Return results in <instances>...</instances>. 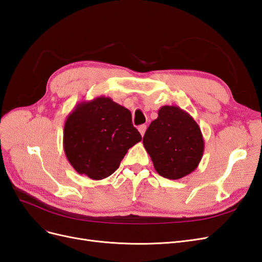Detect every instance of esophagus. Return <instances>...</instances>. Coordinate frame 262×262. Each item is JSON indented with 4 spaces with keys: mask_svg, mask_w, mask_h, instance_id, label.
<instances>
[{
    "mask_svg": "<svg viewBox=\"0 0 262 262\" xmlns=\"http://www.w3.org/2000/svg\"><path fill=\"white\" fill-rule=\"evenodd\" d=\"M139 131H140V133H141V136L143 137L144 136V133H145V131H146V125L145 124H142V125H140L139 126Z\"/></svg>",
    "mask_w": 262,
    "mask_h": 262,
    "instance_id": "esophagus-1",
    "label": "esophagus"
}]
</instances>
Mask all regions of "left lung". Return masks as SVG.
Masks as SVG:
<instances>
[{"label": "left lung", "mask_w": 262, "mask_h": 262, "mask_svg": "<svg viewBox=\"0 0 262 262\" xmlns=\"http://www.w3.org/2000/svg\"><path fill=\"white\" fill-rule=\"evenodd\" d=\"M143 145L155 170L167 179H180L199 165L204 140L200 126L185 110L177 106H163L149 124Z\"/></svg>", "instance_id": "obj_1"}]
</instances>
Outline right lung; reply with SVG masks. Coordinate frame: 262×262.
Masks as SVG:
<instances>
[{"instance_id":"add662e5","label":"right lung","mask_w":262,"mask_h":262,"mask_svg":"<svg viewBox=\"0 0 262 262\" xmlns=\"http://www.w3.org/2000/svg\"><path fill=\"white\" fill-rule=\"evenodd\" d=\"M141 140L130 110L104 96L77 104L63 131L68 161L80 175L94 180L114 173L128 149Z\"/></svg>"}]
</instances>
